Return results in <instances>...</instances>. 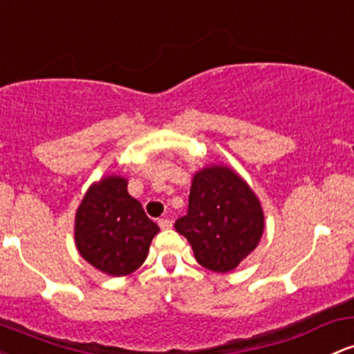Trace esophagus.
Wrapping results in <instances>:
<instances>
[{"mask_svg": "<svg viewBox=\"0 0 354 354\" xmlns=\"http://www.w3.org/2000/svg\"><path fill=\"white\" fill-rule=\"evenodd\" d=\"M158 225L161 230H169V228L173 227V221H171L169 218H161V220H158Z\"/></svg>", "mask_w": 354, "mask_h": 354, "instance_id": "obj_1", "label": "esophagus"}]
</instances>
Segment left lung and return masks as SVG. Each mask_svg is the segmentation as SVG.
Instances as JSON below:
<instances>
[{"label": "left lung", "mask_w": 354, "mask_h": 354, "mask_svg": "<svg viewBox=\"0 0 354 354\" xmlns=\"http://www.w3.org/2000/svg\"><path fill=\"white\" fill-rule=\"evenodd\" d=\"M174 228L188 240L200 266L225 274L255 250L266 220L247 181L228 166L212 165L193 174L188 213Z\"/></svg>", "instance_id": "obj_1"}]
</instances>
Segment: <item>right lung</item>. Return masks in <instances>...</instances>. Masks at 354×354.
Masks as SVG:
<instances>
[{"label":"right lung","instance_id":"1","mask_svg":"<svg viewBox=\"0 0 354 354\" xmlns=\"http://www.w3.org/2000/svg\"><path fill=\"white\" fill-rule=\"evenodd\" d=\"M159 227L127 193V180L107 174L88 186L75 213V247L97 270L112 277L133 274L145 263Z\"/></svg>","mask_w":354,"mask_h":354}]
</instances>
